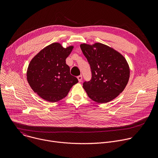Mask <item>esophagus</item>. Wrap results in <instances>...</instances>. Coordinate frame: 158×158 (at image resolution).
Masks as SVG:
<instances>
[{
	"mask_svg": "<svg viewBox=\"0 0 158 158\" xmlns=\"http://www.w3.org/2000/svg\"><path fill=\"white\" fill-rule=\"evenodd\" d=\"M77 79H78L79 82H81V81H82V76H77Z\"/></svg>",
	"mask_w": 158,
	"mask_h": 158,
	"instance_id": "esophagus-1",
	"label": "esophagus"
}]
</instances>
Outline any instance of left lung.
<instances>
[{
    "label": "left lung",
    "mask_w": 158,
    "mask_h": 158,
    "mask_svg": "<svg viewBox=\"0 0 158 158\" xmlns=\"http://www.w3.org/2000/svg\"><path fill=\"white\" fill-rule=\"evenodd\" d=\"M80 47L92 72L91 80L83 84L89 98L101 104L113 100L124 91L129 81L130 69L126 59L102 43H84Z\"/></svg>",
    "instance_id": "obj_1"
}]
</instances>
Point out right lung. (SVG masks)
I'll return each mask as SVG.
<instances>
[{"instance_id": "obj_1", "label": "right lung", "mask_w": 158, "mask_h": 158, "mask_svg": "<svg viewBox=\"0 0 158 158\" xmlns=\"http://www.w3.org/2000/svg\"><path fill=\"white\" fill-rule=\"evenodd\" d=\"M74 48H65L58 42L40 51L31 60L27 70V80L33 91L41 98L51 102L64 98L71 88L78 82L71 75L66 58Z\"/></svg>"}]
</instances>
